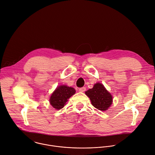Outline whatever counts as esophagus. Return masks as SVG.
I'll list each match as a JSON object with an SVG mask.
<instances>
[{
	"instance_id": "obj_1",
	"label": "esophagus",
	"mask_w": 155,
	"mask_h": 155,
	"mask_svg": "<svg viewBox=\"0 0 155 155\" xmlns=\"http://www.w3.org/2000/svg\"><path fill=\"white\" fill-rule=\"evenodd\" d=\"M86 87H81V88H80L79 89V92H85L86 91Z\"/></svg>"
}]
</instances>
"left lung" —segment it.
<instances>
[{
  "label": "left lung",
  "mask_w": 155,
  "mask_h": 155,
  "mask_svg": "<svg viewBox=\"0 0 155 155\" xmlns=\"http://www.w3.org/2000/svg\"><path fill=\"white\" fill-rule=\"evenodd\" d=\"M85 93L90 98L93 107L99 110L105 111L112 104L111 94L101 83L95 84L92 89L88 90Z\"/></svg>",
  "instance_id": "8db88e82"
}]
</instances>
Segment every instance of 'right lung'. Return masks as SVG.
Instances as JSON below:
<instances>
[{"label": "right lung", "mask_w": 155, "mask_h": 155, "mask_svg": "<svg viewBox=\"0 0 155 155\" xmlns=\"http://www.w3.org/2000/svg\"><path fill=\"white\" fill-rule=\"evenodd\" d=\"M75 93V90L66 86H61L58 87L52 93L50 102L54 108L60 110L63 108L68 99Z\"/></svg>", "instance_id": "obj_1"}]
</instances>
